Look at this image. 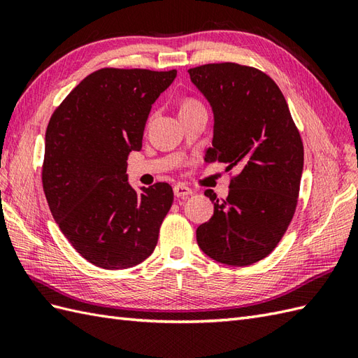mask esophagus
I'll use <instances>...</instances> for the list:
<instances>
[{
	"label": "esophagus",
	"mask_w": 358,
	"mask_h": 358,
	"mask_svg": "<svg viewBox=\"0 0 358 358\" xmlns=\"http://www.w3.org/2000/svg\"><path fill=\"white\" fill-rule=\"evenodd\" d=\"M194 194V190H192L190 187L185 186V185H177L173 186V195H176L177 198H187L189 195Z\"/></svg>",
	"instance_id": "obj_1"
}]
</instances>
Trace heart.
I'll return each instance as SVG.
<instances>
[{"instance_id": "1", "label": "heart", "mask_w": 358, "mask_h": 358, "mask_svg": "<svg viewBox=\"0 0 358 358\" xmlns=\"http://www.w3.org/2000/svg\"><path fill=\"white\" fill-rule=\"evenodd\" d=\"M196 106H201L198 101H195V99H186L185 103H182L181 108H185V107H196Z\"/></svg>"}]
</instances>
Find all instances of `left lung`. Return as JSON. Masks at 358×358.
I'll list each match as a JSON object with an SVG mask.
<instances>
[{
	"instance_id": "left-lung-1",
	"label": "left lung",
	"mask_w": 358,
	"mask_h": 358,
	"mask_svg": "<svg viewBox=\"0 0 358 358\" xmlns=\"http://www.w3.org/2000/svg\"><path fill=\"white\" fill-rule=\"evenodd\" d=\"M212 106L215 125L206 162L237 173L230 194L196 230L198 246L228 266H250L269 255L298 204L304 146L286 98L264 72L237 63H208L187 71Z\"/></svg>"
}]
</instances>
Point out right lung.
<instances>
[{
	"mask_svg": "<svg viewBox=\"0 0 358 358\" xmlns=\"http://www.w3.org/2000/svg\"><path fill=\"white\" fill-rule=\"evenodd\" d=\"M177 71L103 68L52 113L42 185L52 217L77 252L103 269L142 263L173 201L168 182L134 190L127 157L141 151L146 119Z\"/></svg>",
	"mask_w": 358,
	"mask_h": 358,
	"instance_id": "obj_1",
	"label": "right lung"
}]
</instances>
